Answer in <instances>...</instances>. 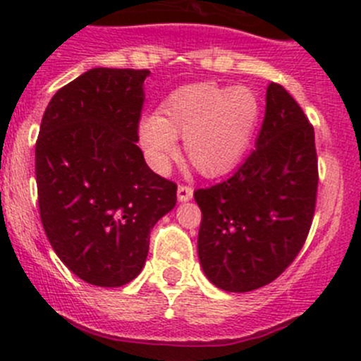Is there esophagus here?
<instances>
[{"mask_svg": "<svg viewBox=\"0 0 361 361\" xmlns=\"http://www.w3.org/2000/svg\"><path fill=\"white\" fill-rule=\"evenodd\" d=\"M177 198H179V202H189L192 198V188H189V185H179L177 188Z\"/></svg>", "mask_w": 361, "mask_h": 361, "instance_id": "obj_1", "label": "esophagus"}]
</instances>
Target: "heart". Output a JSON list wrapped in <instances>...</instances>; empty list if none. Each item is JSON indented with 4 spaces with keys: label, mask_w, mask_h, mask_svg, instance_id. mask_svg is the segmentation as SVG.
<instances>
[{
    "label": "heart",
    "mask_w": 361,
    "mask_h": 361,
    "mask_svg": "<svg viewBox=\"0 0 361 361\" xmlns=\"http://www.w3.org/2000/svg\"><path fill=\"white\" fill-rule=\"evenodd\" d=\"M262 117L259 96L244 85L214 82L184 85L163 102L159 116L142 119L138 135L152 166L165 170L179 152L205 177H219L240 163Z\"/></svg>",
    "instance_id": "b5f03b06"
}]
</instances>
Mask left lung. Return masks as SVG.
Returning <instances> with one entry per match:
<instances>
[{
  "instance_id": "8db88e82",
  "label": "left lung",
  "mask_w": 361,
  "mask_h": 361,
  "mask_svg": "<svg viewBox=\"0 0 361 361\" xmlns=\"http://www.w3.org/2000/svg\"><path fill=\"white\" fill-rule=\"evenodd\" d=\"M255 147L230 179L195 191L200 265L214 286L230 293L277 279L300 252L316 209L314 128L274 82Z\"/></svg>"
}]
</instances>
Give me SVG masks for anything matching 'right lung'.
<instances>
[{
    "mask_svg": "<svg viewBox=\"0 0 361 361\" xmlns=\"http://www.w3.org/2000/svg\"><path fill=\"white\" fill-rule=\"evenodd\" d=\"M149 73L92 68L52 96L42 119V224L61 262L92 286L133 281L151 230L177 203V185L152 172L137 145Z\"/></svg>",
    "mask_w": 361,
    "mask_h": 361,
    "instance_id": "add662e5",
    "label": "right lung"
}]
</instances>
